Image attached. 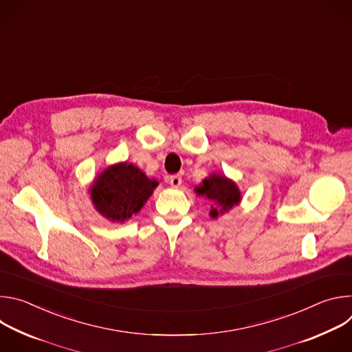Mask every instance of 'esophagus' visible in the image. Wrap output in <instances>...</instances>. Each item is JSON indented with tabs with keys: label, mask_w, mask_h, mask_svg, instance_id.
Here are the masks:
<instances>
[{
	"label": "esophagus",
	"mask_w": 352,
	"mask_h": 352,
	"mask_svg": "<svg viewBox=\"0 0 352 352\" xmlns=\"http://www.w3.org/2000/svg\"><path fill=\"white\" fill-rule=\"evenodd\" d=\"M168 182H170V185H171L173 188H178V186L181 185V182H182V178H181L179 175H171V177L168 178Z\"/></svg>",
	"instance_id": "obj_1"
}]
</instances>
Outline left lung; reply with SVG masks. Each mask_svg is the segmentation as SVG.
Returning a JSON list of instances; mask_svg holds the SVG:
<instances>
[{
  "label": "left lung",
  "mask_w": 352,
  "mask_h": 352,
  "mask_svg": "<svg viewBox=\"0 0 352 352\" xmlns=\"http://www.w3.org/2000/svg\"><path fill=\"white\" fill-rule=\"evenodd\" d=\"M195 193L209 199V202L213 204L209 212L212 219H217L220 214L228 213L232 208L238 206L242 200L238 185L224 174L219 173H212L208 175L195 188Z\"/></svg>",
  "instance_id": "obj_1"
}]
</instances>
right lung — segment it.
Instances as JSON below:
<instances>
[{"label":"right lung","instance_id":"obj_1","mask_svg":"<svg viewBox=\"0 0 352 352\" xmlns=\"http://www.w3.org/2000/svg\"><path fill=\"white\" fill-rule=\"evenodd\" d=\"M159 182L139 167L121 162L109 166L91 182L90 200L98 214L113 223H125L138 214Z\"/></svg>","mask_w":352,"mask_h":352}]
</instances>
